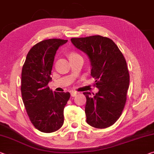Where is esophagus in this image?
<instances>
[{"mask_svg": "<svg viewBox=\"0 0 154 154\" xmlns=\"http://www.w3.org/2000/svg\"><path fill=\"white\" fill-rule=\"evenodd\" d=\"M78 94V93L76 91H71V96L72 97H75Z\"/></svg>", "mask_w": 154, "mask_h": 154, "instance_id": "esophagus-1", "label": "esophagus"}]
</instances>
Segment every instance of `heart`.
I'll use <instances>...</instances> for the list:
<instances>
[{
    "label": "heart",
    "instance_id": "b5f03b06",
    "mask_svg": "<svg viewBox=\"0 0 154 154\" xmlns=\"http://www.w3.org/2000/svg\"><path fill=\"white\" fill-rule=\"evenodd\" d=\"M78 56H80L79 54L76 53V52H74V51H72V52H71L69 54V57L70 60H71V59H73V58H74L75 57H78Z\"/></svg>",
    "mask_w": 154,
    "mask_h": 154
}]
</instances>
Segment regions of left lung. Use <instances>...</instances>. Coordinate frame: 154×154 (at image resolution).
I'll return each instance as SVG.
<instances>
[{
	"label": "left lung",
	"instance_id": "left-lung-1",
	"mask_svg": "<svg viewBox=\"0 0 154 154\" xmlns=\"http://www.w3.org/2000/svg\"><path fill=\"white\" fill-rule=\"evenodd\" d=\"M73 45L90 59L91 75L99 91L87 99V122L98 129L112 126L122 114L127 100L129 74L123 54L112 39L102 36L73 38Z\"/></svg>",
	"mask_w": 154,
	"mask_h": 154
}]
</instances>
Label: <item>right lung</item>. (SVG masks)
I'll return each mask as SVG.
<instances>
[{
    "label": "right lung",
    "instance_id": "right-lung-1",
    "mask_svg": "<svg viewBox=\"0 0 154 154\" xmlns=\"http://www.w3.org/2000/svg\"><path fill=\"white\" fill-rule=\"evenodd\" d=\"M67 40L47 39L38 42L28 52L21 74V94L32 125L40 131H57L64 122V108L69 92L53 91L48 87L51 80L54 56Z\"/></svg>",
    "mask_w": 154,
    "mask_h": 154
}]
</instances>
